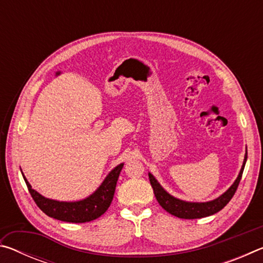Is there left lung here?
I'll return each mask as SVG.
<instances>
[{
  "label": "left lung",
  "instance_id": "left-lung-1",
  "mask_svg": "<svg viewBox=\"0 0 263 263\" xmlns=\"http://www.w3.org/2000/svg\"><path fill=\"white\" fill-rule=\"evenodd\" d=\"M246 161H247V151H246V154H245L242 167L240 169V173L237 177V180L234 181V183L231 185L224 194L220 195L219 197L210 202L198 203V202L182 201V199L176 198L171 194H168L167 191L160 185L159 182L155 180V177L151 174V173H148V177H149L151 185H152L153 191H154L155 198H157V201L159 202L160 205L164 209V210L173 216L183 218V219H197V218H203V217L215 215V213L220 211L221 209L231 201V198L233 197L235 191H237L240 180H241Z\"/></svg>",
  "mask_w": 263,
  "mask_h": 263
}]
</instances>
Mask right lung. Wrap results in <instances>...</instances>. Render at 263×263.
<instances>
[{"instance_id": "1", "label": "right lung", "mask_w": 263, "mask_h": 263, "mask_svg": "<svg viewBox=\"0 0 263 263\" xmlns=\"http://www.w3.org/2000/svg\"><path fill=\"white\" fill-rule=\"evenodd\" d=\"M124 163H121L117 167H115L94 194L77 202H59L44 197L32 189L23 173H22V175L24 177V181L28 185L33 201L48 217L67 222H87L101 217L108 210L111 202H112L116 184H117Z\"/></svg>"}]
</instances>
